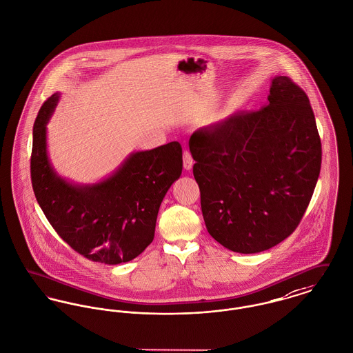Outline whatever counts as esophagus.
<instances>
[{
  "mask_svg": "<svg viewBox=\"0 0 353 353\" xmlns=\"http://www.w3.org/2000/svg\"><path fill=\"white\" fill-rule=\"evenodd\" d=\"M192 165H194L192 157H191V154H190L188 150H185V151H183V167H185L186 170H191Z\"/></svg>",
  "mask_w": 353,
  "mask_h": 353,
  "instance_id": "34e87169",
  "label": "esophagus"
}]
</instances>
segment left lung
I'll return each instance as SVG.
<instances>
[{
    "label": "left lung",
    "instance_id": "1",
    "mask_svg": "<svg viewBox=\"0 0 353 353\" xmlns=\"http://www.w3.org/2000/svg\"><path fill=\"white\" fill-rule=\"evenodd\" d=\"M268 105L196 130L194 178L209 234L229 250L259 253L292 234L321 168V141L305 92L272 80Z\"/></svg>",
    "mask_w": 353,
    "mask_h": 353
}]
</instances>
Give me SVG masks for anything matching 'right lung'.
<instances>
[{"instance_id":"add662e5","label":"right lung","mask_w":353,"mask_h":353,"mask_svg":"<svg viewBox=\"0 0 353 353\" xmlns=\"http://www.w3.org/2000/svg\"><path fill=\"white\" fill-rule=\"evenodd\" d=\"M59 97L46 100L33 125L36 199L56 233L83 257L107 265L131 261L154 239L161 203L182 174V145L134 152L107 179L72 185L54 172L47 154V123Z\"/></svg>"}]
</instances>
